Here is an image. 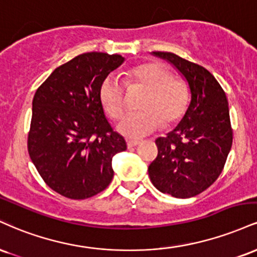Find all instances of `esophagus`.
I'll return each instance as SVG.
<instances>
[{"label": "esophagus", "mask_w": 257, "mask_h": 257, "mask_svg": "<svg viewBox=\"0 0 257 257\" xmlns=\"http://www.w3.org/2000/svg\"><path fill=\"white\" fill-rule=\"evenodd\" d=\"M126 142H127V147L128 148L136 147V146H138V144H140V141H137V140H127Z\"/></svg>", "instance_id": "obj_1"}]
</instances>
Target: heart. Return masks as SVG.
Wrapping results in <instances>:
<instances>
[{
    "label": "heart",
    "instance_id": "heart-1",
    "mask_svg": "<svg viewBox=\"0 0 257 257\" xmlns=\"http://www.w3.org/2000/svg\"><path fill=\"white\" fill-rule=\"evenodd\" d=\"M128 89L142 87L146 95L140 102V111L127 114L117 123V131L130 138L147 136L164 123L173 125L185 115L190 102L189 85L174 78L170 69L158 62L143 63L126 73ZM99 101L111 119H119L126 108V91L115 77L104 78L98 90Z\"/></svg>",
    "mask_w": 257,
    "mask_h": 257
}]
</instances>
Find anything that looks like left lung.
<instances>
[{
	"label": "left lung",
	"mask_w": 257,
	"mask_h": 257,
	"mask_svg": "<svg viewBox=\"0 0 257 257\" xmlns=\"http://www.w3.org/2000/svg\"><path fill=\"white\" fill-rule=\"evenodd\" d=\"M153 55L170 62L185 78L191 101L177 127L155 141L159 153L148 172L159 191L177 198L194 197L218 179L231 150L227 98L202 66L173 53L153 51Z\"/></svg>",
	"instance_id": "1"
}]
</instances>
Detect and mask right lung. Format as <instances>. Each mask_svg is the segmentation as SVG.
<instances>
[{"mask_svg":"<svg viewBox=\"0 0 257 257\" xmlns=\"http://www.w3.org/2000/svg\"><path fill=\"white\" fill-rule=\"evenodd\" d=\"M125 59L80 54L54 69L32 101L27 149L43 180L71 200L92 197L109 185L111 159L126 150L104 115L98 90Z\"/></svg>","mask_w":257,"mask_h":257,"instance_id":"right-lung-1","label":"right lung"}]
</instances>
